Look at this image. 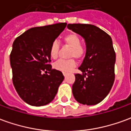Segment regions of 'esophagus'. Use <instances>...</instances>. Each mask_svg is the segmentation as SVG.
<instances>
[{"label":"esophagus","mask_w":131,"mask_h":131,"mask_svg":"<svg viewBox=\"0 0 131 131\" xmlns=\"http://www.w3.org/2000/svg\"><path fill=\"white\" fill-rule=\"evenodd\" d=\"M67 74H68L67 72H63V75H64V77H67Z\"/></svg>","instance_id":"obj_1"}]
</instances>
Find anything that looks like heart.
<instances>
[{
	"label": "heart",
	"mask_w": 131,
	"mask_h": 131,
	"mask_svg": "<svg viewBox=\"0 0 131 131\" xmlns=\"http://www.w3.org/2000/svg\"><path fill=\"white\" fill-rule=\"evenodd\" d=\"M65 44L71 48L69 56L81 59L84 57L85 54V48L81 45V38L75 33H70L64 37ZM60 45L57 41H54L52 43L50 49V54L52 58H56L58 55ZM76 66V62L74 60H59L54 64V69L57 70L66 72L71 71Z\"/></svg>",
	"instance_id": "1"
}]
</instances>
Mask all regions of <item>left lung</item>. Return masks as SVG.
I'll return each instance as SVG.
<instances>
[{
	"mask_svg": "<svg viewBox=\"0 0 131 131\" xmlns=\"http://www.w3.org/2000/svg\"><path fill=\"white\" fill-rule=\"evenodd\" d=\"M67 28L82 36L86 46L85 57L79 67L83 74H75L73 95L81 104H98L109 94L114 81L116 54L112 38L92 24H69Z\"/></svg>",
	"mask_w": 131,
	"mask_h": 131,
	"instance_id": "1",
	"label": "left lung"
}]
</instances>
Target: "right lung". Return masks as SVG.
Listing matches in <instances>:
<instances>
[{"label":"right lung","instance_id":"obj_1","mask_svg":"<svg viewBox=\"0 0 131 131\" xmlns=\"http://www.w3.org/2000/svg\"><path fill=\"white\" fill-rule=\"evenodd\" d=\"M66 26L67 23H59L34 27L13 42L10 55L13 85L19 97L28 104L40 107L49 104L64 80L62 73L52 69L48 62L52 43Z\"/></svg>","mask_w":131,"mask_h":131}]
</instances>
